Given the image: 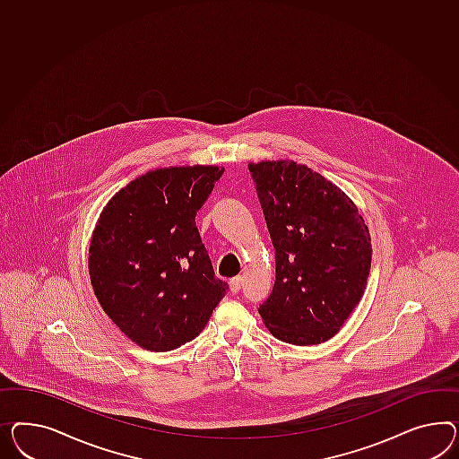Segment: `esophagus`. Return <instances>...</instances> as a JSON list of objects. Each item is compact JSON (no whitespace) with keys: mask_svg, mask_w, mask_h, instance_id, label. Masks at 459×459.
<instances>
[{"mask_svg":"<svg viewBox=\"0 0 459 459\" xmlns=\"http://www.w3.org/2000/svg\"><path fill=\"white\" fill-rule=\"evenodd\" d=\"M229 285H230V292H232V294H237V292L240 290V287H242V277L238 275V277H234V279H230V282H229Z\"/></svg>","mask_w":459,"mask_h":459,"instance_id":"1","label":"esophagus"}]
</instances>
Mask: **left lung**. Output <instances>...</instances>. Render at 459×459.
I'll use <instances>...</instances> for the list:
<instances>
[{
    "label": "left lung",
    "instance_id": "left-lung-1",
    "mask_svg": "<svg viewBox=\"0 0 459 459\" xmlns=\"http://www.w3.org/2000/svg\"><path fill=\"white\" fill-rule=\"evenodd\" d=\"M275 248V282L259 314L277 339H331L359 304L371 236L358 207L323 175L296 161L248 163Z\"/></svg>",
    "mask_w": 459,
    "mask_h": 459
}]
</instances>
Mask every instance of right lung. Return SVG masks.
<instances>
[{
	"label": "right lung",
	"mask_w": 459,
	"mask_h": 459,
	"mask_svg": "<svg viewBox=\"0 0 459 459\" xmlns=\"http://www.w3.org/2000/svg\"><path fill=\"white\" fill-rule=\"evenodd\" d=\"M222 174L213 165L152 170L100 215L88 255L91 285L107 316L143 349L165 352L195 339L229 289L195 223Z\"/></svg>",
	"instance_id": "right-lung-1"
}]
</instances>
